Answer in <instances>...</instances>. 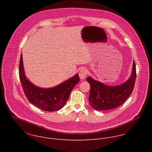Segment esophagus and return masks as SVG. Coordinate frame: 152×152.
I'll return each instance as SVG.
<instances>
[{
  "mask_svg": "<svg viewBox=\"0 0 152 152\" xmlns=\"http://www.w3.org/2000/svg\"><path fill=\"white\" fill-rule=\"evenodd\" d=\"M88 73H87V71H86V69H82L79 72V77L82 79H83L86 77V75H87Z\"/></svg>",
  "mask_w": 152,
  "mask_h": 152,
  "instance_id": "34e87169",
  "label": "esophagus"
}]
</instances>
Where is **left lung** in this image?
Instances as JSON below:
<instances>
[{"label": "left lung", "instance_id": "8db88e82", "mask_svg": "<svg viewBox=\"0 0 152 152\" xmlns=\"http://www.w3.org/2000/svg\"><path fill=\"white\" fill-rule=\"evenodd\" d=\"M136 76V66L134 61L131 77L121 85L110 86L88 77L86 80L90 85L88 99L91 106L96 110L105 111L121 105L133 91Z\"/></svg>", "mask_w": 152, "mask_h": 152}]
</instances>
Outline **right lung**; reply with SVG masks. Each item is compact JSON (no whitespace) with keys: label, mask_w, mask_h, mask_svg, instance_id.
Returning a JSON list of instances; mask_svg holds the SVG:
<instances>
[{"label":"right lung","mask_w":152,"mask_h":152,"mask_svg":"<svg viewBox=\"0 0 152 152\" xmlns=\"http://www.w3.org/2000/svg\"><path fill=\"white\" fill-rule=\"evenodd\" d=\"M19 77L24 93L28 100L42 111H55L59 110L68 100L74 86L79 82V75L51 88H41L31 83L25 76L22 55L19 64Z\"/></svg>","instance_id":"add662e5"}]
</instances>
